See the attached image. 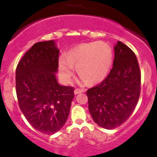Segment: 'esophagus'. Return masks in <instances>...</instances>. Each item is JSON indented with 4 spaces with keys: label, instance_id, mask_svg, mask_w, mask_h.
Here are the masks:
<instances>
[{
    "label": "esophagus",
    "instance_id": "esophagus-1",
    "mask_svg": "<svg viewBox=\"0 0 157 157\" xmlns=\"http://www.w3.org/2000/svg\"><path fill=\"white\" fill-rule=\"evenodd\" d=\"M83 92H84V89H78V88H77V89H75V94H79V93H81Z\"/></svg>",
    "mask_w": 157,
    "mask_h": 157
}]
</instances>
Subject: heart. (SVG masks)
Segmentation results:
<instances>
[{
	"instance_id": "obj_1",
	"label": "heart",
	"mask_w": 157,
	"mask_h": 157,
	"mask_svg": "<svg viewBox=\"0 0 157 157\" xmlns=\"http://www.w3.org/2000/svg\"><path fill=\"white\" fill-rule=\"evenodd\" d=\"M113 50L103 42L82 43L59 59V75L63 82H70L76 67L77 74L89 84L98 83L106 77L112 65Z\"/></svg>"
}]
</instances>
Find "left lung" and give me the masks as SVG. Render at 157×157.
Segmentation results:
<instances>
[{
    "label": "left lung",
    "mask_w": 157,
    "mask_h": 157,
    "mask_svg": "<svg viewBox=\"0 0 157 157\" xmlns=\"http://www.w3.org/2000/svg\"><path fill=\"white\" fill-rule=\"evenodd\" d=\"M114 51L113 67L109 75L86 92L93 120L108 130L119 127L128 119L141 92V72L136 54L119 41Z\"/></svg>",
    "instance_id": "left-lung-1"
}]
</instances>
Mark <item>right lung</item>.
<instances>
[{"label": "right lung", "instance_id": "add662e5", "mask_svg": "<svg viewBox=\"0 0 157 157\" xmlns=\"http://www.w3.org/2000/svg\"><path fill=\"white\" fill-rule=\"evenodd\" d=\"M59 52L53 40L36 43L15 71V90L22 113L33 128L48 135L64 126L75 97L73 87L60 86L56 80Z\"/></svg>", "mask_w": 157, "mask_h": 157}]
</instances>
